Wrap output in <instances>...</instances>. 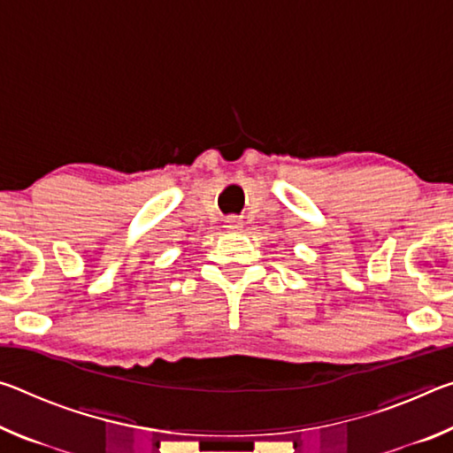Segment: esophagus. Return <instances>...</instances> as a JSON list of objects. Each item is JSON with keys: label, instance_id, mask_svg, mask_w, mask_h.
<instances>
[{"label": "esophagus", "instance_id": "34e87169", "mask_svg": "<svg viewBox=\"0 0 453 453\" xmlns=\"http://www.w3.org/2000/svg\"><path fill=\"white\" fill-rule=\"evenodd\" d=\"M242 226H243L242 218H237V216H229V218H226V227H227V229H240Z\"/></svg>", "mask_w": 453, "mask_h": 453}]
</instances>
